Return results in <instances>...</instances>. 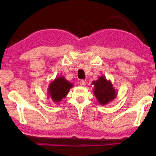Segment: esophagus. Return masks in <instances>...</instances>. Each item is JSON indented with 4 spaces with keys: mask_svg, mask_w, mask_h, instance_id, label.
<instances>
[{
    "mask_svg": "<svg viewBox=\"0 0 156 156\" xmlns=\"http://www.w3.org/2000/svg\"><path fill=\"white\" fill-rule=\"evenodd\" d=\"M86 83H87V81L84 80H81L80 81V84L81 86H85L86 85Z\"/></svg>",
    "mask_w": 156,
    "mask_h": 156,
    "instance_id": "esophagus-1",
    "label": "esophagus"
}]
</instances>
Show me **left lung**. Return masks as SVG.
Returning a JSON list of instances; mask_svg holds the SVG:
<instances>
[{"instance_id":"8db88e82","label":"left lung","mask_w":156,"mask_h":156,"mask_svg":"<svg viewBox=\"0 0 156 156\" xmlns=\"http://www.w3.org/2000/svg\"><path fill=\"white\" fill-rule=\"evenodd\" d=\"M94 94L101 105H106L115 98L116 91L111 80H107L105 76H100L97 80L92 82Z\"/></svg>"}]
</instances>
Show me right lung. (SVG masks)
<instances>
[{
    "mask_svg": "<svg viewBox=\"0 0 156 156\" xmlns=\"http://www.w3.org/2000/svg\"><path fill=\"white\" fill-rule=\"evenodd\" d=\"M73 84L63 76H58L50 83L48 87V96L54 103H58L65 98Z\"/></svg>",
    "mask_w": 156,
    "mask_h": 156,
    "instance_id": "1",
    "label": "right lung"
}]
</instances>
